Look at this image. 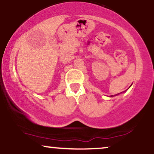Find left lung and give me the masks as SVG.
I'll use <instances>...</instances> for the list:
<instances>
[{
  "label": "left lung",
  "mask_w": 154,
  "mask_h": 154,
  "mask_svg": "<svg viewBox=\"0 0 154 154\" xmlns=\"http://www.w3.org/2000/svg\"><path fill=\"white\" fill-rule=\"evenodd\" d=\"M118 94H119V93H118ZM111 97H112V96H113V95H111Z\"/></svg>",
  "instance_id": "1"
}]
</instances>
